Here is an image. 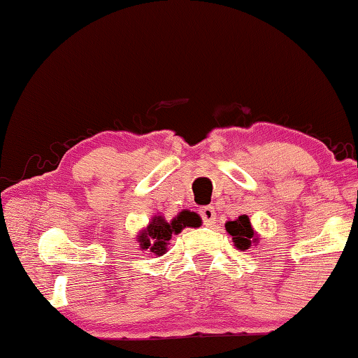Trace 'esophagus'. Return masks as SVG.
Instances as JSON below:
<instances>
[{"instance_id":"1","label":"esophagus","mask_w":358,"mask_h":358,"mask_svg":"<svg viewBox=\"0 0 358 358\" xmlns=\"http://www.w3.org/2000/svg\"><path fill=\"white\" fill-rule=\"evenodd\" d=\"M201 217H203V224L204 225H213L214 220H215V210L213 206H206V208H203L199 210Z\"/></svg>"}]
</instances>
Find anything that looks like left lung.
Segmentation results:
<instances>
[{"mask_svg":"<svg viewBox=\"0 0 358 358\" xmlns=\"http://www.w3.org/2000/svg\"><path fill=\"white\" fill-rule=\"evenodd\" d=\"M225 230L231 235V240H234L236 248L241 251L248 250L251 243H258V236H256V231L251 227L248 215L243 214L238 219L229 220L225 224Z\"/></svg>","mask_w":358,"mask_h":358,"instance_id":"left-lung-1","label":"left lung"}]
</instances>
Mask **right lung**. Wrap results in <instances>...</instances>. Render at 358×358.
<instances>
[{
	"mask_svg": "<svg viewBox=\"0 0 358 358\" xmlns=\"http://www.w3.org/2000/svg\"><path fill=\"white\" fill-rule=\"evenodd\" d=\"M199 225L201 217L189 210H181L170 222H167L162 215H154L148 227L138 236L139 248L149 251V255L162 256L167 251V245L173 234H180L185 227H199Z\"/></svg>",
	"mask_w": 358,
	"mask_h": 358,
	"instance_id": "1",
	"label": "right lung"
}]
</instances>
